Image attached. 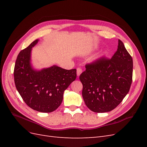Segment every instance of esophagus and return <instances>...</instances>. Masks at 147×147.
Returning <instances> with one entry per match:
<instances>
[{"label":"esophagus","mask_w":147,"mask_h":147,"mask_svg":"<svg viewBox=\"0 0 147 147\" xmlns=\"http://www.w3.org/2000/svg\"><path fill=\"white\" fill-rule=\"evenodd\" d=\"M82 73V69L80 67H78L77 69V76L79 77Z\"/></svg>","instance_id":"esophagus-1"}]
</instances>
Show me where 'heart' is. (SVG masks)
<instances>
[{"mask_svg":"<svg viewBox=\"0 0 147 147\" xmlns=\"http://www.w3.org/2000/svg\"><path fill=\"white\" fill-rule=\"evenodd\" d=\"M106 54H107V51H105V52H104V53H103V54H102V55H100V56H98V57H96V59L97 60V59H100L101 57H102V56H103L105 55Z\"/></svg>","mask_w":147,"mask_h":147,"instance_id":"obj_1","label":"heart"}]
</instances>
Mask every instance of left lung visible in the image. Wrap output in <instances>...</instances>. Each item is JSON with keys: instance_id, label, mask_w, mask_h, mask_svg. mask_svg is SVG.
I'll use <instances>...</instances> for the list:
<instances>
[{"instance_id": "left-lung-1", "label": "left lung", "mask_w": 147, "mask_h": 147, "mask_svg": "<svg viewBox=\"0 0 147 147\" xmlns=\"http://www.w3.org/2000/svg\"><path fill=\"white\" fill-rule=\"evenodd\" d=\"M80 75L82 96L89 109L96 113L112 111L126 96L132 83L133 61L123 43L111 59L103 57L85 65Z\"/></svg>"}]
</instances>
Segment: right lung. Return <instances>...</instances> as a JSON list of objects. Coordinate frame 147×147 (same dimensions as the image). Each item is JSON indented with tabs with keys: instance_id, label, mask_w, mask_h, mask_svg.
<instances>
[{
	"instance_id": "obj_1",
	"label": "right lung",
	"mask_w": 147,
	"mask_h": 147,
	"mask_svg": "<svg viewBox=\"0 0 147 147\" xmlns=\"http://www.w3.org/2000/svg\"><path fill=\"white\" fill-rule=\"evenodd\" d=\"M37 39L20 51L14 69L15 86L25 103L34 110L50 113L60 106L64 92L77 78V70H66L57 65L40 70L31 64V51Z\"/></svg>"
}]
</instances>
